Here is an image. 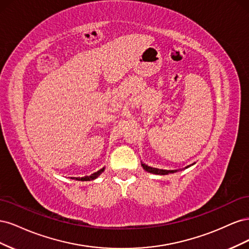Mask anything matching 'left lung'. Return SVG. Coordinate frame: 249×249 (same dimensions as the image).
Segmentation results:
<instances>
[{"label": "left lung", "mask_w": 249, "mask_h": 249, "mask_svg": "<svg viewBox=\"0 0 249 249\" xmlns=\"http://www.w3.org/2000/svg\"><path fill=\"white\" fill-rule=\"evenodd\" d=\"M194 164V163H193ZM193 164L191 165H188V166H186L184 169L188 168L192 166ZM141 166L143 167V169H144L145 171L147 172H150V173H154V175H159V176H166V175H169V173H175V172H178L179 169H176V170H167V169H159V168H155V167H150L148 166V165L142 163L141 162Z\"/></svg>", "instance_id": "obj_1"}]
</instances>
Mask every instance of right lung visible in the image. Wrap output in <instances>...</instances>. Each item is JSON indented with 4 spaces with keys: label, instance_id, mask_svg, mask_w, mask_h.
<instances>
[{
    "label": "right lung",
    "instance_id": "1",
    "mask_svg": "<svg viewBox=\"0 0 249 249\" xmlns=\"http://www.w3.org/2000/svg\"><path fill=\"white\" fill-rule=\"evenodd\" d=\"M104 170H105V167H103L99 171H96V172L92 173V175H90V176H86V177H83V178H71L76 179V180H82V182H84V180H92V179H95L99 176H101L102 173L104 172Z\"/></svg>",
    "mask_w": 249,
    "mask_h": 249
}]
</instances>
